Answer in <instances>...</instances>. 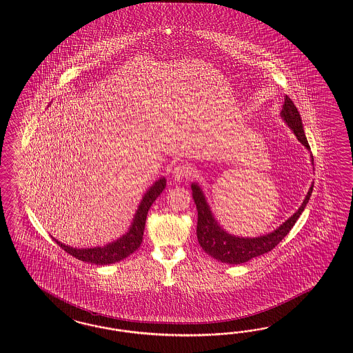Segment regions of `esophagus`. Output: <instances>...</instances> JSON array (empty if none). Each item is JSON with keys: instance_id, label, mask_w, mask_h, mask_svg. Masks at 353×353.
I'll return each mask as SVG.
<instances>
[{"instance_id": "obj_1", "label": "esophagus", "mask_w": 353, "mask_h": 353, "mask_svg": "<svg viewBox=\"0 0 353 353\" xmlns=\"http://www.w3.org/2000/svg\"><path fill=\"white\" fill-rule=\"evenodd\" d=\"M192 167H190L189 164H186V163H179V164L173 168L172 174H173V179H174L176 181H180V180L188 179L189 176H192Z\"/></svg>"}]
</instances>
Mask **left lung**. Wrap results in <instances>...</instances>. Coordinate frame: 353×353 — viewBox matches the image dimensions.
Returning <instances> with one entry per match:
<instances>
[{
  "mask_svg": "<svg viewBox=\"0 0 353 353\" xmlns=\"http://www.w3.org/2000/svg\"><path fill=\"white\" fill-rule=\"evenodd\" d=\"M281 118L283 119V121L294 132L296 139H299L300 143L304 145L307 150H310L307 137L304 134L299 111L288 96L285 97V103L282 106ZM312 164H313V157H312ZM192 199L195 202L196 211H198L196 236H198L199 245L210 256L214 257L221 263L236 265L272 251L286 235L289 234L291 228L295 225L296 220L299 219L300 214H303L305 205L310 201L312 190H313V183L310 185V190L307 192L299 210L295 214L288 219L283 224L279 225L272 233L255 236V238H248V236L245 238V236L229 234L214 219V214L210 208V204L207 203L203 190L196 182H192Z\"/></svg>",
  "mask_w": 353,
  "mask_h": 353,
  "instance_id": "obj_1",
  "label": "left lung"
}]
</instances>
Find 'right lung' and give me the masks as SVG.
Masks as SVG:
<instances>
[{
  "label": "right lung",
  "mask_w": 353,
  "mask_h": 353,
  "mask_svg": "<svg viewBox=\"0 0 353 353\" xmlns=\"http://www.w3.org/2000/svg\"><path fill=\"white\" fill-rule=\"evenodd\" d=\"M164 188H165L164 177H161L158 181L154 182L152 186H150L149 190L145 192V195L139 203L136 214L133 217V221L129 226L128 232L125 234L121 235L117 241L107 243L106 246L74 248V247L65 246L64 243H61L55 238L53 239L57 242V245L62 247L67 254L72 255L81 261L92 263L96 265H108V264L119 263L120 260H124L130 254H133L141 246L150 207L161 195Z\"/></svg>",
  "instance_id": "right-lung-1"
}]
</instances>
